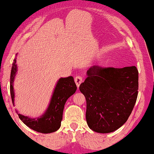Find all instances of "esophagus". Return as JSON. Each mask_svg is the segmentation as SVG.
Wrapping results in <instances>:
<instances>
[{
  "label": "esophagus",
  "instance_id": "1",
  "mask_svg": "<svg viewBox=\"0 0 154 154\" xmlns=\"http://www.w3.org/2000/svg\"><path fill=\"white\" fill-rule=\"evenodd\" d=\"M83 81V78L82 77H81V76H77V77H75V82L76 83V85L77 86V88H79V86L80 85L81 83H82V82Z\"/></svg>",
  "mask_w": 154,
  "mask_h": 154
}]
</instances>
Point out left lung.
<instances>
[{"label":"left lung","mask_w":154,"mask_h":154,"mask_svg":"<svg viewBox=\"0 0 154 154\" xmlns=\"http://www.w3.org/2000/svg\"><path fill=\"white\" fill-rule=\"evenodd\" d=\"M87 75L85 82L79 85L87 102V123L95 132H113L127 121L136 104L138 69L135 66H93Z\"/></svg>","instance_id":"obj_1"}]
</instances>
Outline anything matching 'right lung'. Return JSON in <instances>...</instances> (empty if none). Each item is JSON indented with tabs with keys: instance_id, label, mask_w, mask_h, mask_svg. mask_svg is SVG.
<instances>
[{
	"instance_id": "add662e5",
	"label": "right lung",
	"mask_w": 154,
	"mask_h": 154,
	"mask_svg": "<svg viewBox=\"0 0 154 154\" xmlns=\"http://www.w3.org/2000/svg\"><path fill=\"white\" fill-rule=\"evenodd\" d=\"M16 60L12 64L10 77V91L13 104L14 103V90L13 87L15 76L17 71ZM77 90L74 78L69 76L60 78L57 82L47 110L40 118H31L18 113V117L28 127L42 133H50L57 131L61 126L63 110L66 101Z\"/></svg>"
}]
</instances>
